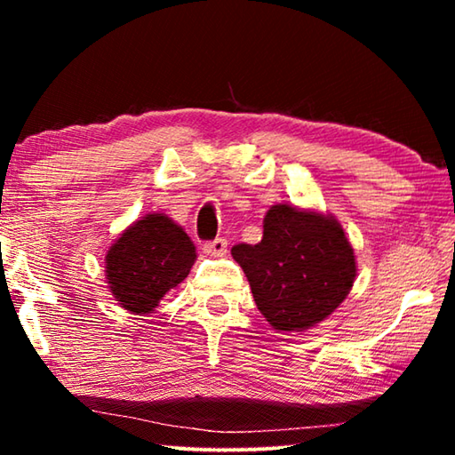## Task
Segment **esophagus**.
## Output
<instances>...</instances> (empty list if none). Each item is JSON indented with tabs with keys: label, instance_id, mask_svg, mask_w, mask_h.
<instances>
[{
	"label": "esophagus",
	"instance_id": "34e87169",
	"mask_svg": "<svg viewBox=\"0 0 455 455\" xmlns=\"http://www.w3.org/2000/svg\"><path fill=\"white\" fill-rule=\"evenodd\" d=\"M227 238H214V241H209V243H204V252L206 255H211V257H225L227 255Z\"/></svg>",
	"mask_w": 455,
	"mask_h": 455
}]
</instances>
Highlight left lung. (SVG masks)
I'll return each mask as SVG.
<instances>
[{
	"label": "left lung",
	"mask_w": 455,
	"mask_h": 455,
	"mask_svg": "<svg viewBox=\"0 0 455 455\" xmlns=\"http://www.w3.org/2000/svg\"><path fill=\"white\" fill-rule=\"evenodd\" d=\"M259 311L276 331H305L327 319L357 275L351 243L331 214L275 204L257 244H235Z\"/></svg>",
	"instance_id": "left-lung-1"
}]
</instances>
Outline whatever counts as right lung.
I'll use <instances>...</instances> for the list:
<instances>
[{
    "label": "right lung",
    "instance_id": "obj_1",
    "mask_svg": "<svg viewBox=\"0 0 455 455\" xmlns=\"http://www.w3.org/2000/svg\"><path fill=\"white\" fill-rule=\"evenodd\" d=\"M195 260L196 249L182 227L166 214H146L108 251V287L124 309L152 313L168 291L187 279Z\"/></svg>",
    "mask_w": 455,
    "mask_h": 455
}]
</instances>
